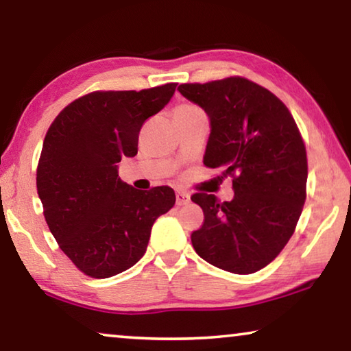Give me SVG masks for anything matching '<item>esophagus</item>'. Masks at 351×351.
Here are the masks:
<instances>
[{"instance_id":"34e87169","label":"esophagus","mask_w":351,"mask_h":351,"mask_svg":"<svg viewBox=\"0 0 351 351\" xmlns=\"http://www.w3.org/2000/svg\"><path fill=\"white\" fill-rule=\"evenodd\" d=\"M190 203V195L184 190H176V204L178 206H186Z\"/></svg>"}]
</instances>
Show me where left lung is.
<instances>
[{
  "label": "left lung",
  "mask_w": 351,
  "mask_h": 351,
  "mask_svg": "<svg viewBox=\"0 0 351 351\" xmlns=\"http://www.w3.org/2000/svg\"><path fill=\"white\" fill-rule=\"evenodd\" d=\"M184 97L210 121L204 165L232 178V201L192 197L204 223L192 234L201 258L234 274L269 265L294 234L306 198L304 139L280 99L243 77L182 83Z\"/></svg>",
  "instance_id": "left-lung-1"
}]
</instances>
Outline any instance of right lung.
I'll return each mask as SVG.
<instances>
[{
    "label": "right lung",
    "mask_w": 351,
    "mask_h": 351,
    "mask_svg": "<svg viewBox=\"0 0 351 351\" xmlns=\"http://www.w3.org/2000/svg\"><path fill=\"white\" fill-rule=\"evenodd\" d=\"M176 90L94 91L75 99L51 123L37 169V190L51 234L83 274L106 278L147 251L152 226L175 204L167 186L136 190L117 162L138 153L139 132Z\"/></svg>",
    "instance_id": "add662e5"
}]
</instances>
